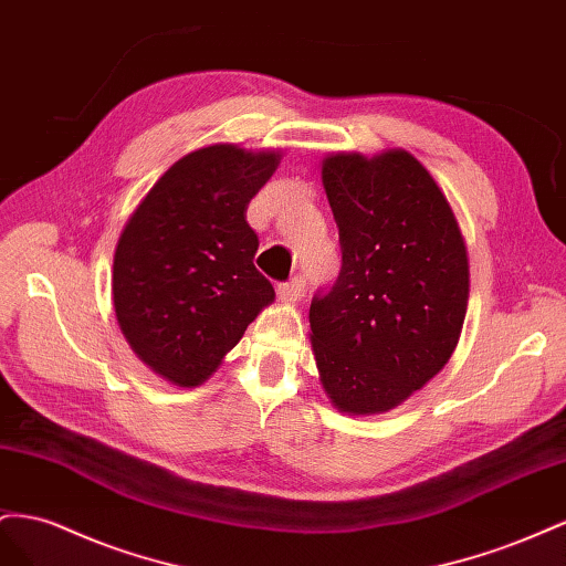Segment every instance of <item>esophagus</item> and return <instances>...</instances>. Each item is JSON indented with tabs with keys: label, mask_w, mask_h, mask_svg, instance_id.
I'll list each match as a JSON object with an SVG mask.
<instances>
[{
	"label": "esophagus",
	"mask_w": 566,
	"mask_h": 566,
	"mask_svg": "<svg viewBox=\"0 0 566 566\" xmlns=\"http://www.w3.org/2000/svg\"><path fill=\"white\" fill-rule=\"evenodd\" d=\"M305 294V280L303 277H292L289 282L280 284L277 286V296L284 301V303H296L301 296Z\"/></svg>",
	"instance_id": "1"
}]
</instances>
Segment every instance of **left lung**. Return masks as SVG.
Returning <instances> with one entry per match:
<instances>
[{"label":"left lung","instance_id":"obj_1","mask_svg":"<svg viewBox=\"0 0 566 566\" xmlns=\"http://www.w3.org/2000/svg\"><path fill=\"white\" fill-rule=\"evenodd\" d=\"M342 272L311 303L322 386L350 415L396 408L453 355L470 263L453 208L408 151L322 164Z\"/></svg>","mask_w":566,"mask_h":566}]
</instances>
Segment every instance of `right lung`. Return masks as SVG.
<instances>
[{"label":"right lung","mask_w":566,"mask_h":566,"mask_svg":"<svg viewBox=\"0 0 566 566\" xmlns=\"http://www.w3.org/2000/svg\"><path fill=\"white\" fill-rule=\"evenodd\" d=\"M280 154L232 144L193 151L160 177L113 255V308L127 344L156 375L199 386L274 298L253 265L249 201Z\"/></svg>","instance_id":"add662e5"}]
</instances>
